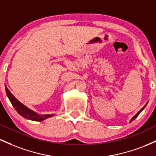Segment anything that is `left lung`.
<instances>
[{"label": "left lung", "instance_id": "obj_1", "mask_svg": "<svg viewBox=\"0 0 156 156\" xmlns=\"http://www.w3.org/2000/svg\"><path fill=\"white\" fill-rule=\"evenodd\" d=\"M147 103H146V105H144V107H143V108H141V109H140V111H139V112H138V113H137V114H136V115H135V116H134V117H133V118H132V119H130V122H132V121H133V120H134V119H136V117H138V116H139V114H140V113H141V111H142V110H143V109H144V108H145V106H146V105H147Z\"/></svg>", "mask_w": 156, "mask_h": 156}]
</instances>
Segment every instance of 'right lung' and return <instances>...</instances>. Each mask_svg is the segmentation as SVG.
<instances>
[{"mask_svg":"<svg viewBox=\"0 0 156 156\" xmlns=\"http://www.w3.org/2000/svg\"><path fill=\"white\" fill-rule=\"evenodd\" d=\"M6 92L11 103L13 105V107L15 108L17 113H18L20 115L22 116L23 117L26 118L28 119H31V120L40 122L54 115V114H44H44H39L37 113L33 112L31 109H29L28 107H26V105H24L23 103H21L20 102L17 101L15 98V96L10 92V91L7 88L6 86Z\"/></svg>","mask_w":156,"mask_h":156,"instance_id":"right-lung-1","label":"right lung"}]
</instances>
